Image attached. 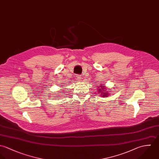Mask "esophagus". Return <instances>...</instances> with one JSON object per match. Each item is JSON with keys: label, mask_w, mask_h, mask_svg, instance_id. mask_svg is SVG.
Returning <instances> with one entry per match:
<instances>
[{"label": "esophagus", "mask_w": 159, "mask_h": 159, "mask_svg": "<svg viewBox=\"0 0 159 159\" xmlns=\"http://www.w3.org/2000/svg\"><path fill=\"white\" fill-rule=\"evenodd\" d=\"M77 79L78 80H80L82 79V76L80 75H77Z\"/></svg>", "instance_id": "1"}]
</instances>
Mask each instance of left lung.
I'll list each match as a JSON object with an SVG mask.
<instances>
[{"instance_id":"left-lung-1","label":"left lung","mask_w":159,"mask_h":159,"mask_svg":"<svg viewBox=\"0 0 159 159\" xmlns=\"http://www.w3.org/2000/svg\"><path fill=\"white\" fill-rule=\"evenodd\" d=\"M102 87H103V85H102ZM101 89H99V90H98V92L99 93V94H102L103 93V95H101V96H102L103 97H106V96L108 95L107 92H106V93L104 92V90H106V89L104 87H101Z\"/></svg>"}]
</instances>
